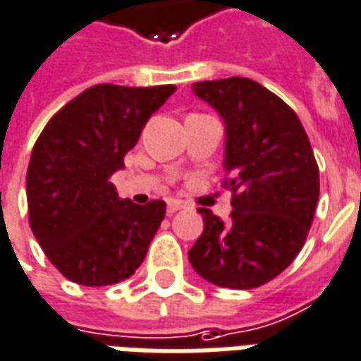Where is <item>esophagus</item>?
<instances>
[{
  "instance_id": "1",
  "label": "esophagus",
  "mask_w": 361,
  "mask_h": 361,
  "mask_svg": "<svg viewBox=\"0 0 361 361\" xmlns=\"http://www.w3.org/2000/svg\"><path fill=\"white\" fill-rule=\"evenodd\" d=\"M185 208V204L180 200H169L167 202V214L169 216H173L175 212H178V209H183Z\"/></svg>"
}]
</instances>
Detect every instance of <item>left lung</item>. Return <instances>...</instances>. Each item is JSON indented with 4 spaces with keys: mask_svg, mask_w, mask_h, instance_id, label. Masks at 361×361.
Masks as SVG:
<instances>
[{
    "mask_svg": "<svg viewBox=\"0 0 361 361\" xmlns=\"http://www.w3.org/2000/svg\"><path fill=\"white\" fill-rule=\"evenodd\" d=\"M192 91L226 124L224 186L233 212L224 224L198 208L204 233L188 260L219 288H258L290 267L307 239L319 200L315 155L298 114L257 81H198Z\"/></svg>",
    "mask_w": 361,
    "mask_h": 361,
    "instance_id": "obj_1",
    "label": "left lung"
}]
</instances>
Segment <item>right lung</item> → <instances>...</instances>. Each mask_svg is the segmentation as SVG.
<instances>
[{"label": "right lung", "mask_w": 361, "mask_h": 361, "mask_svg": "<svg viewBox=\"0 0 361 361\" xmlns=\"http://www.w3.org/2000/svg\"><path fill=\"white\" fill-rule=\"evenodd\" d=\"M175 85L101 83L54 114L27 171L29 224L54 267L81 286L126 280L144 262L165 202L122 200L111 176L124 169L145 122Z\"/></svg>", "instance_id": "right-lung-1"}]
</instances>
